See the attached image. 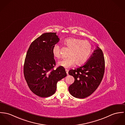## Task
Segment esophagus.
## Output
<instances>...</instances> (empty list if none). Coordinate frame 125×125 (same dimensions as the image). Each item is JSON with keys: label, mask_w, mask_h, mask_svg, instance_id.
<instances>
[{"label": "esophagus", "mask_w": 125, "mask_h": 125, "mask_svg": "<svg viewBox=\"0 0 125 125\" xmlns=\"http://www.w3.org/2000/svg\"><path fill=\"white\" fill-rule=\"evenodd\" d=\"M66 73H67V75H68V74H69V70L66 69Z\"/></svg>", "instance_id": "obj_1"}]
</instances>
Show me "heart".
Segmentation results:
<instances>
[{
	"label": "heart",
	"mask_w": 125,
	"mask_h": 125,
	"mask_svg": "<svg viewBox=\"0 0 125 125\" xmlns=\"http://www.w3.org/2000/svg\"><path fill=\"white\" fill-rule=\"evenodd\" d=\"M63 43L69 49V57L59 61L58 64L65 68H69L75 63L77 66L83 65L87 60L92 51V45L87 40L69 38L66 39ZM52 53L56 58L60 57V48L58 44L53 46Z\"/></svg>",
	"instance_id": "obj_1"
}]
</instances>
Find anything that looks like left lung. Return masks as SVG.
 I'll return each instance as SVG.
<instances>
[{"mask_svg":"<svg viewBox=\"0 0 125 125\" xmlns=\"http://www.w3.org/2000/svg\"><path fill=\"white\" fill-rule=\"evenodd\" d=\"M105 62L102 50L98 47L82 67L69 71L75 79L69 88L74 97L83 99L91 95L101 83L104 72Z\"/></svg>","mask_w":125,"mask_h":125,"instance_id":"left-lung-1","label":"left lung"}]
</instances>
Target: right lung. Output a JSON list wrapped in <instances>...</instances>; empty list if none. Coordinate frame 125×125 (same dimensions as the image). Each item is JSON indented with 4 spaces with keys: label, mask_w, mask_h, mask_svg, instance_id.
Segmentation results:
<instances>
[{
    "label": "right lung",
    "mask_w": 125,
    "mask_h": 125,
    "mask_svg": "<svg viewBox=\"0 0 125 125\" xmlns=\"http://www.w3.org/2000/svg\"><path fill=\"white\" fill-rule=\"evenodd\" d=\"M59 41L56 32L44 33L31 42L25 59L23 72L31 91L41 97L54 94L57 82L67 76L64 67L54 69L52 47Z\"/></svg>",
    "instance_id": "right-lung-1"
}]
</instances>
